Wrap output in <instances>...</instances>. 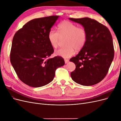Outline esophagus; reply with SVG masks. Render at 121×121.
Listing matches in <instances>:
<instances>
[{
    "mask_svg": "<svg viewBox=\"0 0 121 121\" xmlns=\"http://www.w3.org/2000/svg\"><path fill=\"white\" fill-rule=\"evenodd\" d=\"M69 61V60H68V59H65V64H67Z\"/></svg>",
    "mask_w": 121,
    "mask_h": 121,
    "instance_id": "esophagus-1",
    "label": "esophagus"
}]
</instances>
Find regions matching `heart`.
<instances>
[{
	"label": "heart",
	"instance_id": "1",
	"mask_svg": "<svg viewBox=\"0 0 121 121\" xmlns=\"http://www.w3.org/2000/svg\"><path fill=\"white\" fill-rule=\"evenodd\" d=\"M58 32L50 30L48 33V41L53 48H56L60 43V37H67L65 47L56 50L55 54L64 58L72 56L76 51L81 50L85 45L87 40L85 29L68 21H64L58 26Z\"/></svg>",
	"mask_w": 121,
	"mask_h": 121
}]
</instances>
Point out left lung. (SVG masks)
I'll return each mask as SVG.
<instances>
[{"instance_id": "obj_1", "label": "left lung", "mask_w": 121, "mask_h": 121, "mask_svg": "<svg viewBox=\"0 0 121 121\" xmlns=\"http://www.w3.org/2000/svg\"><path fill=\"white\" fill-rule=\"evenodd\" d=\"M69 20L82 25L87 33L85 45L69 60L76 65L71 78L83 86L95 85L104 78L114 57L111 33L105 26L89 17Z\"/></svg>"}]
</instances>
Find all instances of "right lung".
Instances as JSON below:
<instances>
[{"instance_id":"obj_1","label":"right lung","mask_w":121,"mask_h":121,"mask_svg":"<svg viewBox=\"0 0 121 121\" xmlns=\"http://www.w3.org/2000/svg\"><path fill=\"white\" fill-rule=\"evenodd\" d=\"M58 17L52 16L31 20L13 36L11 64L19 78L28 86L47 85L53 80L56 69L65 65L60 56L49 58L54 49L48 33Z\"/></svg>"}]
</instances>
